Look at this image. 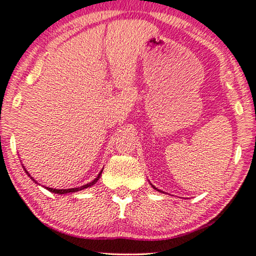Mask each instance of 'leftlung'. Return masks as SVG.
Instances as JSON below:
<instances>
[{
  "label": "left lung",
  "mask_w": 256,
  "mask_h": 256,
  "mask_svg": "<svg viewBox=\"0 0 256 256\" xmlns=\"http://www.w3.org/2000/svg\"><path fill=\"white\" fill-rule=\"evenodd\" d=\"M156 190H157V188H156Z\"/></svg>",
  "instance_id": "8db88e82"
}]
</instances>
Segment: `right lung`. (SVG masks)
Here are the masks:
<instances>
[{"mask_svg": "<svg viewBox=\"0 0 256 256\" xmlns=\"http://www.w3.org/2000/svg\"><path fill=\"white\" fill-rule=\"evenodd\" d=\"M102 172L98 174V176L96 178V179L92 181V182H88V184H84V186H82V187H78V188H70V190H53V188H48L47 187V190H50V192H55V194H66V192H78V190H84V188H88V187H91L92 184H94L96 182H97V181L99 180V178H100V174H102ZM28 173V172H26ZM30 176V174H28Z\"/></svg>", "mask_w": 256, "mask_h": 256, "instance_id": "add662e5", "label": "right lung"}]
</instances>
